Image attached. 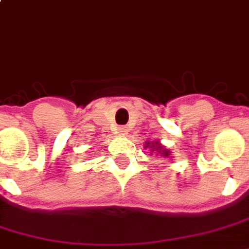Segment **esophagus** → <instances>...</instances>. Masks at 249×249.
<instances>
[{
    "label": "esophagus",
    "instance_id": "obj_1",
    "mask_svg": "<svg viewBox=\"0 0 249 249\" xmlns=\"http://www.w3.org/2000/svg\"><path fill=\"white\" fill-rule=\"evenodd\" d=\"M126 128H125L124 125H120V126H117V133L119 134H126Z\"/></svg>",
    "mask_w": 249,
    "mask_h": 249
}]
</instances>
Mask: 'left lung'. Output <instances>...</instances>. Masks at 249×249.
<instances>
[{"mask_svg": "<svg viewBox=\"0 0 249 249\" xmlns=\"http://www.w3.org/2000/svg\"><path fill=\"white\" fill-rule=\"evenodd\" d=\"M150 148L152 149V152H154V150H157V153L158 154H161V156H163V157H167V156H169V150H166V149H163L161 146V145H160V143H158V141L157 142H146V146H145V148Z\"/></svg>", "mask_w": 249, "mask_h": 249, "instance_id": "left-lung-1", "label": "left lung"}]
</instances>
